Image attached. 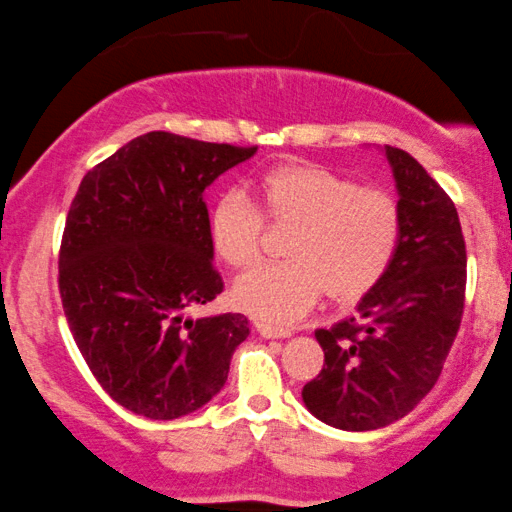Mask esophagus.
<instances>
[{
  "mask_svg": "<svg viewBox=\"0 0 512 512\" xmlns=\"http://www.w3.org/2000/svg\"><path fill=\"white\" fill-rule=\"evenodd\" d=\"M254 326L258 333L263 335V338H290L292 330L290 328H282V326H273V323L263 321V318H256Z\"/></svg>",
  "mask_w": 512,
  "mask_h": 512,
  "instance_id": "1",
  "label": "esophagus"
}]
</instances>
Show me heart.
<instances>
[{
	"label": "heart",
	"mask_w": 512,
	"mask_h": 512,
	"mask_svg": "<svg viewBox=\"0 0 512 512\" xmlns=\"http://www.w3.org/2000/svg\"><path fill=\"white\" fill-rule=\"evenodd\" d=\"M254 186L266 218L294 230L285 239V261L261 263L234 282V302L249 314L294 321L323 292L352 304L393 266L402 237L393 196L311 162L270 167ZM261 232V213L239 191L218 196L208 210L210 244L230 268L256 261Z\"/></svg>",
	"instance_id": "obj_1"
}]
</instances>
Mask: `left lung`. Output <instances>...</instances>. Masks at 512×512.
Instances as JSON below:
<instances>
[{"label": "left lung", "mask_w": 512, "mask_h": 512, "mask_svg": "<svg viewBox=\"0 0 512 512\" xmlns=\"http://www.w3.org/2000/svg\"><path fill=\"white\" fill-rule=\"evenodd\" d=\"M381 150L402 215L398 254L352 316L316 330L326 362L302 390L306 410L342 431L398 422L429 395L465 306L467 254L458 210L410 153Z\"/></svg>", "instance_id": "1"}]
</instances>
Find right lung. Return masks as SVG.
I'll list each match as a JSON object with an SVG mask.
<instances>
[{
	"label": "right lung",
	"instance_id": "add662e5",
	"mask_svg": "<svg viewBox=\"0 0 512 512\" xmlns=\"http://www.w3.org/2000/svg\"><path fill=\"white\" fill-rule=\"evenodd\" d=\"M254 155L256 148L148 131L78 186L59 292L88 369L129 412L170 422L225 386L249 318L189 316L222 292L203 191Z\"/></svg>",
	"mask_w": 512,
	"mask_h": 512
}]
</instances>
